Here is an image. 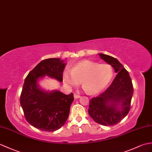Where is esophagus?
Returning a JSON list of instances; mask_svg holds the SVG:
<instances>
[{"instance_id": "1", "label": "esophagus", "mask_w": 152, "mask_h": 152, "mask_svg": "<svg viewBox=\"0 0 152 152\" xmlns=\"http://www.w3.org/2000/svg\"><path fill=\"white\" fill-rule=\"evenodd\" d=\"M74 97H75V99H76V98H79L80 97V96L79 94H74Z\"/></svg>"}]
</instances>
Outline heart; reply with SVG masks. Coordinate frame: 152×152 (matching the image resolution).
<instances>
[{
    "mask_svg": "<svg viewBox=\"0 0 152 152\" xmlns=\"http://www.w3.org/2000/svg\"><path fill=\"white\" fill-rule=\"evenodd\" d=\"M113 75V69L107 63L99 64L86 60L65 70L63 77L64 82L72 87L77 86L82 81L85 90L90 94H96L108 86Z\"/></svg>",
    "mask_w": 152,
    "mask_h": 152,
    "instance_id": "heart-1",
    "label": "heart"
}]
</instances>
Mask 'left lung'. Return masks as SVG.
<instances>
[{
  "mask_svg": "<svg viewBox=\"0 0 152 152\" xmlns=\"http://www.w3.org/2000/svg\"><path fill=\"white\" fill-rule=\"evenodd\" d=\"M98 54L113 67L117 75L105 91L90 100L88 112L98 124L113 126L128 114L133 94V84L128 72L117 59L106 54Z\"/></svg>",
  "mask_w": 152,
  "mask_h": 152,
  "instance_id": "8db88e82",
  "label": "left lung"
}]
</instances>
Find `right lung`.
Masks as SVG:
<instances>
[{"mask_svg":"<svg viewBox=\"0 0 152 152\" xmlns=\"http://www.w3.org/2000/svg\"><path fill=\"white\" fill-rule=\"evenodd\" d=\"M65 61L60 58L44 59L35 66L24 80L20 103L28 122L45 132H54L65 124L69 115L73 94L59 91H47L40 87L39 78L47 76L63 82Z\"/></svg>","mask_w":152,"mask_h":152,"instance_id":"1","label":"right lung"}]
</instances>
